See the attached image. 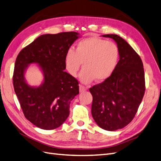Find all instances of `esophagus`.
<instances>
[{"label":"esophagus","mask_w":161,"mask_h":161,"mask_svg":"<svg viewBox=\"0 0 161 161\" xmlns=\"http://www.w3.org/2000/svg\"><path fill=\"white\" fill-rule=\"evenodd\" d=\"M79 91H80V92H85V91H86V87H85V86L82 85H79Z\"/></svg>","instance_id":"obj_1"}]
</instances>
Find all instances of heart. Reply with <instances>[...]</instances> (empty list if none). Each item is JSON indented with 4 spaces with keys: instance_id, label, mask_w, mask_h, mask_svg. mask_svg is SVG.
I'll list each match as a JSON object with an SVG mask.
<instances>
[{
    "instance_id": "heart-1",
    "label": "heart",
    "mask_w": 161,
    "mask_h": 161,
    "mask_svg": "<svg viewBox=\"0 0 161 161\" xmlns=\"http://www.w3.org/2000/svg\"><path fill=\"white\" fill-rule=\"evenodd\" d=\"M119 50L116 43L92 37L78 43L76 50L69 49L65 56L66 70L76 76L83 63L80 80L91 83L95 79L103 82L113 74L118 64Z\"/></svg>"
}]
</instances>
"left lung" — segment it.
<instances>
[{"label":"left lung","mask_w":161,"mask_h":161,"mask_svg":"<svg viewBox=\"0 0 161 161\" xmlns=\"http://www.w3.org/2000/svg\"><path fill=\"white\" fill-rule=\"evenodd\" d=\"M102 36L116 42L119 60L108 79L90 88L91 114L100 128L115 131L134 119L144 95V72L140 57L123 38L115 34Z\"/></svg>","instance_id":"1"}]
</instances>
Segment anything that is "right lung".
<instances>
[{
  "mask_svg": "<svg viewBox=\"0 0 161 161\" xmlns=\"http://www.w3.org/2000/svg\"><path fill=\"white\" fill-rule=\"evenodd\" d=\"M79 36L74 31L42 35L17 57L14 90L24 115L37 128L60 127L69 115L70 101L79 94V82L64 71L66 54ZM31 64H37L43 73V82L38 87L28 85L25 78Z\"/></svg>",
  "mask_w": 161,
  "mask_h": 161,
  "instance_id": "add662e5",
  "label": "right lung"
}]
</instances>
